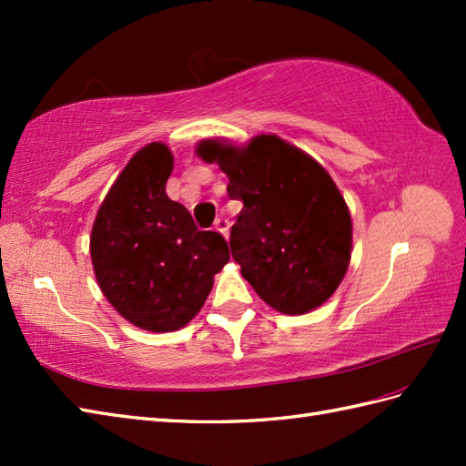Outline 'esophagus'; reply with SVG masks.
Masks as SVG:
<instances>
[{
    "mask_svg": "<svg viewBox=\"0 0 466 466\" xmlns=\"http://www.w3.org/2000/svg\"><path fill=\"white\" fill-rule=\"evenodd\" d=\"M214 228L224 236V238H228V232H230V222H228V218H216Z\"/></svg>",
    "mask_w": 466,
    "mask_h": 466,
    "instance_id": "obj_1",
    "label": "esophagus"
}]
</instances>
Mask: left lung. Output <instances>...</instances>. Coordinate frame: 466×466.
<instances>
[{
	"mask_svg": "<svg viewBox=\"0 0 466 466\" xmlns=\"http://www.w3.org/2000/svg\"><path fill=\"white\" fill-rule=\"evenodd\" d=\"M196 154L228 176L244 208L230 230L232 258L260 299L304 314L330 299L349 270L352 220L330 174L272 134L246 146L202 140Z\"/></svg>",
	"mask_w": 466,
	"mask_h": 466,
	"instance_id": "obj_1",
	"label": "left lung"
}]
</instances>
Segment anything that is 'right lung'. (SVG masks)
I'll list each match as a JSON object with an SVG mask.
<instances>
[{"instance_id":"add662e5","label":"right lung","mask_w":466,"mask_h":466,"mask_svg":"<svg viewBox=\"0 0 466 466\" xmlns=\"http://www.w3.org/2000/svg\"><path fill=\"white\" fill-rule=\"evenodd\" d=\"M174 156L162 142L137 150L97 210L90 254L104 296L150 332L182 329L200 312L214 274L230 260L222 234L198 230L166 194Z\"/></svg>"}]
</instances>
